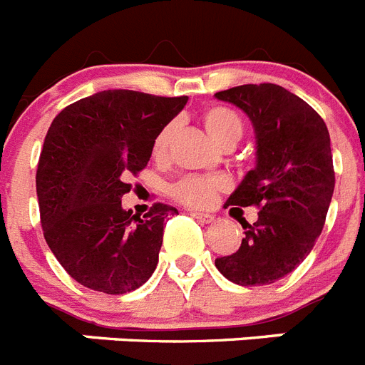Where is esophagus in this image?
<instances>
[{
  "label": "esophagus",
  "instance_id": "esophagus-1",
  "mask_svg": "<svg viewBox=\"0 0 365 365\" xmlns=\"http://www.w3.org/2000/svg\"><path fill=\"white\" fill-rule=\"evenodd\" d=\"M190 216H194V218H197L200 222H203V224H210V222H215V216L207 215V212H197V210H190Z\"/></svg>",
  "mask_w": 365,
  "mask_h": 365
}]
</instances>
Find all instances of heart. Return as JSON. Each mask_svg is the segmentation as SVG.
<instances>
[{
	"mask_svg": "<svg viewBox=\"0 0 365 365\" xmlns=\"http://www.w3.org/2000/svg\"><path fill=\"white\" fill-rule=\"evenodd\" d=\"M201 121L205 128L212 135V140L218 145L230 149L237 145L239 140L242 138L244 125L239 113L225 106H209L205 108L201 113ZM177 125L173 121L164 125L155 135L153 141V155L162 160L170 155L171 143L175 138ZM231 188V180L225 175H185L175 180L170 186V194L180 203L188 205V207H209L216 201L222 192Z\"/></svg>",
	"mask_w": 365,
	"mask_h": 365,
	"instance_id": "1",
	"label": "heart"
}]
</instances>
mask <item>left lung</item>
<instances>
[{
    "mask_svg": "<svg viewBox=\"0 0 365 365\" xmlns=\"http://www.w3.org/2000/svg\"><path fill=\"white\" fill-rule=\"evenodd\" d=\"M252 119L257 165L225 207H257V222L240 220L244 237L215 264L237 285H269L293 272L315 246L334 194L330 134L323 117L276 83H248L216 93Z\"/></svg>",
    "mask_w": 365,
    "mask_h": 365,
    "instance_id": "8db88e82",
    "label": "left lung"
}]
</instances>
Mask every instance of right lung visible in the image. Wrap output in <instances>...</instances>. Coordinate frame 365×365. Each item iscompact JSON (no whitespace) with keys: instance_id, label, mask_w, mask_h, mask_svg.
Masks as SVG:
<instances>
[{"instance_id":"right-lung-1","label":"right lung","mask_w":365,"mask_h":365,"mask_svg":"<svg viewBox=\"0 0 365 365\" xmlns=\"http://www.w3.org/2000/svg\"><path fill=\"white\" fill-rule=\"evenodd\" d=\"M186 101L108 89L61 110L48 128L37 165L42 233L83 287L130 293L155 272L164 220L179 210L155 203L140 218L121 197L130 192L128 177L145 170L155 135Z\"/></svg>"}]
</instances>
